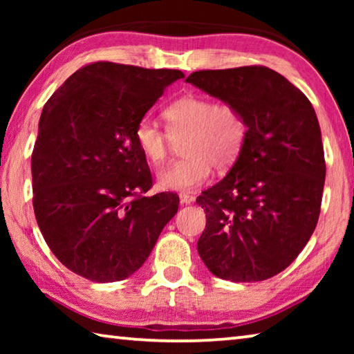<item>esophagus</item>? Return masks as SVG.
I'll use <instances>...</instances> for the list:
<instances>
[{"instance_id":"esophagus-1","label":"esophagus","mask_w":354,"mask_h":354,"mask_svg":"<svg viewBox=\"0 0 354 354\" xmlns=\"http://www.w3.org/2000/svg\"><path fill=\"white\" fill-rule=\"evenodd\" d=\"M179 200H181L183 205H190V203L195 201V196L190 194H185V192H181V194H179Z\"/></svg>"}]
</instances>
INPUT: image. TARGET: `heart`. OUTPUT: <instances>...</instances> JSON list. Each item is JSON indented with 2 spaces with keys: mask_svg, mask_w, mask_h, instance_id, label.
Segmentation results:
<instances>
[{
  "mask_svg": "<svg viewBox=\"0 0 354 354\" xmlns=\"http://www.w3.org/2000/svg\"><path fill=\"white\" fill-rule=\"evenodd\" d=\"M169 129L143 117L136 127V143L156 167L169 160L176 143H183L184 159L159 171L162 189L190 192L211 178L212 167L226 170L241 154L247 124L241 111L230 103H215L200 95H185L167 107Z\"/></svg>",
  "mask_w": 354,
  "mask_h": 354,
  "instance_id": "b5f03b06",
  "label": "heart"
}]
</instances>
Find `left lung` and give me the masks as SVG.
I'll list each match as a JSON object with an SVG mask.
<instances>
[{
	"label": "left lung",
	"mask_w": 354,
	"mask_h": 354,
	"mask_svg": "<svg viewBox=\"0 0 354 354\" xmlns=\"http://www.w3.org/2000/svg\"><path fill=\"white\" fill-rule=\"evenodd\" d=\"M185 81L236 106L247 124L236 164L196 198L206 212L198 254L221 279L272 278L295 261L319 221L326 165L314 107L262 65L200 70Z\"/></svg>",
	"instance_id": "8db88e82"
}]
</instances>
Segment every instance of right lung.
<instances>
[{"label": "right lung", "instance_id": "add662e5", "mask_svg": "<svg viewBox=\"0 0 354 354\" xmlns=\"http://www.w3.org/2000/svg\"><path fill=\"white\" fill-rule=\"evenodd\" d=\"M184 73L93 62L75 71L41 111L31 171L34 214L59 261L93 283L139 270L179 196H153L136 127Z\"/></svg>", "mask_w": 354, "mask_h": 354}]
</instances>
